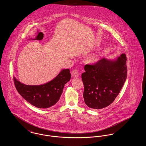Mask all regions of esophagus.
Masks as SVG:
<instances>
[{
	"mask_svg": "<svg viewBox=\"0 0 146 146\" xmlns=\"http://www.w3.org/2000/svg\"><path fill=\"white\" fill-rule=\"evenodd\" d=\"M72 76L74 78H76L79 76V72L77 70H73L72 71Z\"/></svg>",
	"mask_w": 146,
	"mask_h": 146,
	"instance_id": "esophagus-1",
	"label": "esophagus"
}]
</instances>
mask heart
Listing matches in <instances>:
<instances>
[{"label":"heart","instance_id":"obj_1","mask_svg":"<svg viewBox=\"0 0 146 146\" xmlns=\"http://www.w3.org/2000/svg\"><path fill=\"white\" fill-rule=\"evenodd\" d=\"M89 60H90V61L91 62L95 63L98 61L99 58H98V57H97V56L94 55L91 56L90 58H89Z\"/></svg>","mask_w":146,"mask_h":146}]
</instances>
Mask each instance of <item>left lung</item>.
<instances>
[{
	"mask_svg": "<svg viewBox=\"0 0 146 146\" xmlns=\"http://www.w3.org/2000/svg\"><path fill=\"white\" fill-rule=\"evenodd\" d=\"M82 74L85 104L92 109L105 108L114 101L127 76L125 54L114 61L102 58L94 64H86Z\"/></svg>",
	"mask_w": 146,
	"mask_h": 146,
	"instance_id": "left-lung-1",
	"label": "left lung"
}]
</instances>
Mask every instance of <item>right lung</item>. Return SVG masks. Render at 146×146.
Listing matches in <instances>:
<instances>
[{"label": "right lung", "mask_w": 146, "mask_h": 146, "mask_svg": "<svg viewBox=\"0 0 146 146\" xmlns=\"http://www.w3.org/2000/svg\"><path fill=\"white\" fill-rule=\"evenodd\" d=\"M69 69H64L53 80L40 85H28L21 83L15 77L16 90L30 104L39 108H47L57 102L62 94L64 86L70 81Z\"/></svg>", "instance_id": "right-lung-1"}]
</instances>
